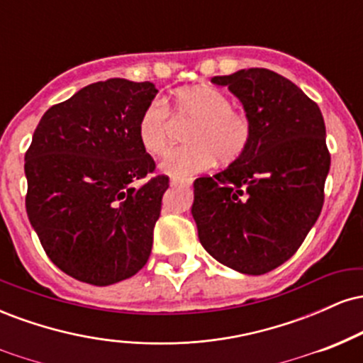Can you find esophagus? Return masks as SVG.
<instances>
[{
	"instance_id": "1",
	"label": "esophagus",
	"mask_w": 363,
	"mask_h": 363,
	"mask_svg": "<svg viewBox=\"0 0 363 363\" xmlns=\"http://www.w3.org/2000/svg\"><path fill=\"white\" fill-rule=\"evenodd\" d=\"M189 184V181H179V179H170V186L177 187V186H187Z\"/></svg>"
}]
</instances>
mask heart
Here are the masks:
<instances>
[{
    "instance_id": "obj_1",
    "label": "heart",
    "mask_w": 363,
    "mask_h": 363,
    "mask_svg": "<svg viewBox=\"0 0 363 363\" xmlns=\"http://www.w3.org/2000/svg\"><path fill=\"white\" fill-rule=\"evenodd\" d=\"M172 114L177 121H193L186 133L189 145L169 150L160 162V170L172 179L184 181L210 169L218 158L230 164L247 150L251 141V121L244 112L232 109L227 94L215 86L198 85L181 89L172 97ZM172 119L162 101L150 102L141 112L138 138L152 155L167 148Z\"/></svg>"
}]
</instances>
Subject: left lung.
Segmentation results:
<instances>
[{"instance_id": "obj_1", "label": "left lung", "mask_w": 363, "mask_h": 363, "mask_svg": "<svg viewBox=\"0 0 363 363\" xmlns=\"http://www.w3.org/2000/svg\"><path fill=\"white\" fill-rule=\"evenodd\" d=\"M242 104L249 147L213 177L194 181L191 213L211 257L244 274L278 268L323 210L331 157L318 104L264 68L213 77Z\"/></svg>"}]
</instances>
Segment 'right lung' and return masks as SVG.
Returning a JSON list of instances; mask_svg holds the SVG:
<instances>
[{
  "mask_svg": "<svg viewBox=\"0 0 363 363\" xmlns=\"http://www.w3.org/2000/svg\"><path fill=\"white\" fill-rule=\"evenodd\" d=\"M150 82L109 78L52 106L25 153L27 215L45 254L74 280L95 286L131 278L147 264L169 177L141 147Z\"/></svg>",
  "mask_w": 363,
  "mask_h": 363,
  "instance_id": "obj_1",
  "label": "right lung"
}]
</instances>
